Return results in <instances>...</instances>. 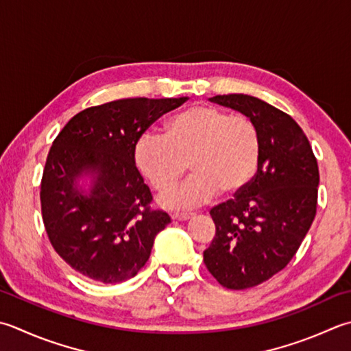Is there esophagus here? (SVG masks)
Segmentation results:
<instances>
[{
    "label": "esophagus",
    "instance_id": "34e87169",
    "mask_svg": "<svg viewBox=\"0 0 351 351\" xmlns=\"http://www.w3.org/2000/svg\"><path fill=\"white\" fill-rule=\"evenodd\" d=\"M191 217H193L191 213H176V215L171 216L173 221H189V219H191Z\"/></svg>",
    "mask_w": 351,
    "mask_h": 351
}]
</instances>
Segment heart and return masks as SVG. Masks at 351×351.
<instances>
[{"label":"heart","instance_id":"1","mask_svg":"<svg viewBox=\"0 0 351 351\" xmlns=\"http://www.w3.org/2000/svg\"><path fill=\"white\" fill-rule=\"evenodd\" d=\"M132 158L136 170L160 193L180 182L189 162L190 180L161 199L169 208L189 210L207 204L219 190L237 193L252 180L260 158L258 130L246 115L191 105L170 117L164 136L140 135Z\"/></svg>","mask_w":351,"mask_h":351}]
</instances>
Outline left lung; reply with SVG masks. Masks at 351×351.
<instances>
[{"instance_id":"1","label":"left lung","mask_w":351,"mask_h":351,"mask_svg":"<svg viewBox=\"0 0 351 351\" xmlns=\"http://www.w3.org/2000/svg\"><path fill=\"white\" fill-rule=\"evenodd\" d=\"M252 120L258 130L257 173L210 211L216 236L204 263L226 289H248L291 262L317 215L319 171L307 136L291 115L248 94L208 99Z\"/></svg>"}]
</instances>
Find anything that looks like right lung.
<instances>
[{"instance_id": "1", "label": "right lung", "mask_w": 351, "mask_h": 351, "mask_svg": "<svg viewBox=\"0 0 351 351\" xmlns=\"http://www.w3.org/2000/svg\"><path fill=\"white\" fill-rule=\"evenodd\" d=\"M187 97L121 99L88 108L48 152L40 208L48 239L74 271L105 285L136 276L170 223L132 158L134 143Z\"/></svg>"}]
</instances>
